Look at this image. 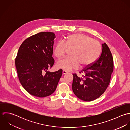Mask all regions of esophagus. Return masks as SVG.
Segmentation results:
<instances>
[{
	"mask_svg": "<svg viewBox=\"0 0 130 130\" xmlns=\"http://www.w3.org/2000/svg\"><path fill=\"white\" fill-rule=\"evenodd\" d=\"M67 73V72L66 71H62V74H66Z\"/></svg>",
	"mask_w": 130,
	"mask_h": 130,
	"instance_id": "1",
	"label": "esophagus"
}]
</instances>
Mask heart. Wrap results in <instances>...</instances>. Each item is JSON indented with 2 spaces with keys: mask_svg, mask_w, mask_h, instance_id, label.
<instances>
[{
  "mask_svg": "<svg viewBox=\"0 0 130 130\" xmlns=\"http://www.w3.org/2000/svg\"><path fill=\"white\" fill-rule=\"evenodd\" d=\"M67 48H73L71 55L57 62V67L66 71L90 67L97 59L101 52L100 43L91 37L82 34L71 35L62 41H58L54 49L57 58L64 56Z\"/></svg>",
  "mask_w": 130,
  "mask_h": 130,
  "instance_id": "b5f03b06",
  "label": "heart"
}]
</instances>
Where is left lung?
<instances>
[{
    "label": "left lung",
    "instance_id": "1",
    "mask_svg": "<svg viewBox=\"0 0 130 130\" xmlns=\"http://www.w3.org/2000/svg\"><path fill=\"white\" fill-rule=\"evenodd\" d=\"M111 52L106 43L102 44V53L99 58L90 67L79 73L78 77L73 74L72 89L74 94L84 101H92L103 94L107 89L113 70Z\"/></svg>",
    "mask_w": 130,
    "mask_h": 130
}]
</instances>
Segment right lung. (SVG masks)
<instances>
[{"mask_svg":"<svg viewBox=\"0 0 130 130\" xmlns=\"http://www.w3.org/2000/svg\"><path fill=\"white\" fill-rule=\"evenodd\" d=\"M55 34L37 33L27 38L19 48L15 63L19 82L30 94L46 97L56 91L62 70L47 71L55 63L52 57Z\"/></svg>","mask_w":130,"mask_h":130,"instance_id":"obj_1","label":"right lung"}]
</instances>
